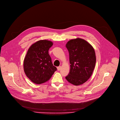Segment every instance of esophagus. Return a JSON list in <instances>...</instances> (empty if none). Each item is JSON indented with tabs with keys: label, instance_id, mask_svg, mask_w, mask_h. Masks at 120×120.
I'll list each match as a JSON object with an SVG mask.
<instances>
[{
	"label": "esophagus",
	"instance_id": "34e87169",
	"mask_svg": "<svg viewBox=\"0 0 120 120\" xmlns=\"http://www.w3.org/2000/svg\"><path fill=\"white\" fill-rule=\"evenodd\" d=\"M61 66H59V67H57V69H58V71H60L61 70Z\"/></svg>",
	"mask_w": 120,
	"mask_h": 120
}]
</instances>
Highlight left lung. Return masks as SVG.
<instances>
[{"label":"left lung","mask_w":120,"mask_h":120,"mask_svg":"<svg viewBox=\"0 0 120 120\" xmlns=\"http://www.w3.org/2000/svg\"><path fill=\"white\" fill-rule=\"evenodd\" d=\"M66 47L69 52L70 69L65 79L73 85L82 84L90 78L94 69L95 50L90 44L80 38L70 40Z\"/></svg>","instance_id":"1"}]
</instances>
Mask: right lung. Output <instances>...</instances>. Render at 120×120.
<instances>
[{
  "label": "right lung",
  "instance_id": "obj_1",
  "mask_svg": "<svg viewBox=\"0 0 120 120\" xmlns=\"http://www.w3.org/2000/svg\"><path fill=\"white\" fill-rule=\"evenodd\" d=\"M53 44L50 41L40 40L28 49L23 68L26 75L33 82L39 84L46 82L56 70L48 53Z\"/></svg>",
  "mask_w": 120,
  "mask_h": 120
}]
</instances>
